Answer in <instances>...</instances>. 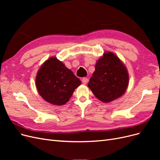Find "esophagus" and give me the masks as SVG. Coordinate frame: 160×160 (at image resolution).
<instances>
[{"mask_svg":"<svg viewBox=\"0 0 160 160\" xmlns=\"http://www.w3.org/2000/svg\"><path fill=\"white\" fill-rule=\"evenodd\" d=\"M82 82H83V84H86L88 82V79L86 78V77H84V78L82 79Z\"/></svg>","mask_w":160,"mask_h":160,"instance_id":"obj_1","label":"esophagus"}]
</instances>
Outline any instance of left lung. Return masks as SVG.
I'll return each instance as SVG.
<instances>
[{"instance_id":"1","label":"left lung","mask_w":160,"mask_h":160,"mask_svg":"<svg viewBox=\"0 0 160 160\" xmlns=\"http://www.w3.org/2000/svg\"><path fill=\"white\" fill-rule=\"evenodd\" d=\"M128 82V72L124 64L114 53L105 52L96 62L88 86L98 99L109 103L124 94Z\"/></svg>"}]
</instances>
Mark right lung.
Returning a JSON list of instances; mask_svg holds the SVG:
<instances>
[{"label": "right lung", "instance_id": "right-lung-1", "mask_svg": "<svg viewBox=\"0 0 160 160\" xmlns=\"http://www.w3.org/2000/svg\"><path fill=\"white\" fill-rule=\"evenodd\" d=\"M38 93L47 102L62 105L68 102L80 79L55 57L47 59L40 67L36 77Z\"/></svg>", "mask_w": 160, "mask_h": 160}]
</instances>
